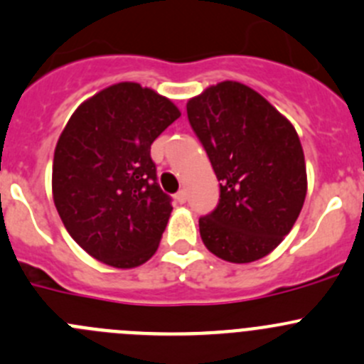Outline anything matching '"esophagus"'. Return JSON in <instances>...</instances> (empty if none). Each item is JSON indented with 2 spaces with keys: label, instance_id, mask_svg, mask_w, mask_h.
<instances>
[{
  "label": "esophagus",
  "instance_id": "obj_1",
  "mask_svg": "<svg viewBox=\"0 0 364 364\" xmlns=\"http://www.w3.org/2000/svg\"><path fill=\"white\" fill-rule=\"evenodd\" d=\"M176 200H178L179 204H185L186 200H188V193H186V190H179V192L176 193Z\"/></svg>",
  "mask_w": 364,
  "mask_h": 364
}]
</instances>
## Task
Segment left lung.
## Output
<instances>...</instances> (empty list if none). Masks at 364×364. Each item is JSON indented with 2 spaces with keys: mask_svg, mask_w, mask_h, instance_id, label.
<instances>
[{
  "mask_svg": "<svg viewBox=\"0 0 364 364\" xmlns=\"http://www.w3.org/2000/svg\"><path fill=\"white\" fill-rule=\"evenodd\" d=\"M186 114L220 181L217 210L199 218L203 243L229 263L261 259L291 231L308 192L294 124L231 80L190 97Z\"/></svg>",
  "mask_w": 364,
  "mask_h": 364,
  "instance_id": "obj_1",
  "label": "left lung"
}]
</instances>
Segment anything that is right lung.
Segmentation results:
<instances>
[{
    "label": "right lung",
    "instance_id": "1",
    "mask_svg": "<svg viewBox=\"0 0 364 364\" xmlns=\"http://www.w3.org/2000/svg\"><path fill=\"white\" fill-rule=\"evenodd\" d=\"M181 115L168 97L121 81L85 100L55 147L51 188L67 232L114 268L153 257L171 217L151 144Z\"/></svg>",
    "mask_w": 364,
    "mask_h": 364
}]
</instances>
